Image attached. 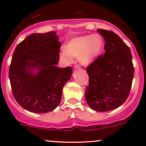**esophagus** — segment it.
Wrapping results in <instances>:
<instances>
[{
	"label": "esophagus",
	"instance_id": "1",
	"mask_svg": "<svg viewBox=\"0 0 146 146\" xmlns=\"http://www.w3.org/2000/svg\"><path fill=\"white\" fill-rule=\"evenodd\" d=\"M80 68V65H78V64H76L75 66V69H78V68Z\"/></svg>",
	"mask_w": 146,
	"mask_h": 146
}]
</instances>
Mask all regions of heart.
Listing matches in <instances>:
<instances>
[{
    "label": "heart",
    "instance_id": "heart-1",
    "mask_svg": "<svg viewBox=\"0 0 146 146\" xmlns=\"http://www.w3.org/2000/svg\"><path fill=\"white\" fill-rule=\"evenodd\" d=\"M103 47V39L98 34L84 36L73 38L65 46L66 52H62L63 59L69 60L71 58H78L83 64L93 61L100 54Z\"/></svg>",
    "mask_w": 146,
    "mask_h": 146
}]
</instances>
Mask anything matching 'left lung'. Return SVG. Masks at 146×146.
<instances>
[{
  "mask_svg": "<svg viewBox=\"0 0 146 146\" xmlns=\"http://www.w3.org/2000/svg\"><path fill=\"white\" fill-rule=\"evenodd\" d=\"M98 31L104 38L105 51L86 68L89 84L85 98L93 110L107 112L118 108L128 98L134 66L130 48L118 35L108 30Z\"/></svg>",
  "mask_w": 146,
  "mask_h": 146,
  "instance_id": "8db88e82",
  "label": "left lung"
}]
</instances>
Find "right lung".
Instances as JSON below:
<instances>
[{
  "label": "right lung",
  "mask_w": 146,
  "mask_h": 146,
  "mask_svg": "<svg viewBox=\"0 0 146 146\" xmlns=\"http://www.w3.org/2000/svg\"><path fill=\"white\" fill-rule=\"evenodd\" d=\"M60 46L56 33L50 31L29 35L15 48L10 84L15 100L25 110L46 113L60 104L63 87L73 73L71 66H56Z\"/></svg>",
  "instance_id": "1"
}]
</instances>
